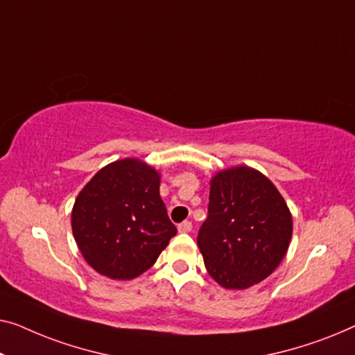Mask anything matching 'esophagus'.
<instances>
[{
  "instance_id": "1",
  "label": "esophagus",
  "mask_w": 355,
  "mask_h": 355,
  "mask_svg": "<svg viewBox=\"0 0 355 355\" xmlns=\"http://www.w3.org/2000/svg\"><path fill=\"white\" fill-rule=\"evenodd\" d=\"M193 230V223L189 222V220H184V222H182L178 225V232L180 233H189Z\"/></svg>"
}]
</instances>
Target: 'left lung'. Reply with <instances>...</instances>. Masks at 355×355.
Here are the masks:
<instances>
[{
	"mask_svg": "<svg viewBox=\"0 0 355 355\" xmlns=\"http://www.w3.org/2000/svg\"><path fill=\"white\" fill-rule=\"evenodd\" d=\"M293 234L291 212L270 180L239 166L211 180L198 246L209 275L227 289L261 283L279 266Z\"/></svg>",
	"mask_w": 355,
	"mask_h": 355,
	"instance_id": "left-lung-1",
	"label": "left lung"
}]
</instances>
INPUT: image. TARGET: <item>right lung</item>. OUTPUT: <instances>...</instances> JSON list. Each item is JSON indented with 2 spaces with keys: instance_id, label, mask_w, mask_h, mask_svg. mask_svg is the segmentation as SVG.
<instances>
[{
  "instance_id": "obj_1",
  "label": "right lung",
  "mask_w": 355,
  "mask_h": 355,
  "mask_svg": "<svg viewBox=\"0 0 355 355\" xmlns=\"http://www.w3.org/2000/svg\"><path fill=\"white\" fill-rule=\"evenodd\" d=\"M159 182L151 166L127 157L103 167L78 193L73 238L98 273L112 279L141 275L175 236Z\"/></svg>"
}]
</instances>
